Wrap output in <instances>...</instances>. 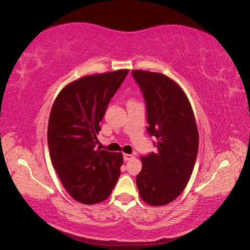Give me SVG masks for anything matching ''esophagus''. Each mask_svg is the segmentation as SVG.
I'll return each mask as SVG.
<instances>
[{
  "instance_id": "1",
  "label": "esophagus",
  "mask_w": 250,
  "mask_h": 250,
  "mask_svg": "<svg viewBox=\"0 0 250 250\" xmlns=\"http://www.w3.org/2000/svg\"><path fill=\"white\" fill-rule=\"evenodd\" d=\"M123 156H124V161L125 162L130 161V160H132V158H134V156L132 154H127V153H125Z\"/></svg>"
}]
</instances>
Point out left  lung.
Masks as SVG:
<instances>
[{"instance_id":"obj_1","label":"left lung","mask_w":250,"mask_h":250,"mask_svg":"<svg viewBox=\"0 0 250 250\" xmlns=\"http://www.w3.org/2000/svg\"><path fill=\"white\" fill-rule=\"evenodd\" d=\"M131 75L145 100L147 131L157 140L156 152L141 157L137 186L144 201L161 207L187 187L198 153V129L190 101L177 83L161 73L134 70Z\"/></svg>"}]
</instances>
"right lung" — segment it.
I'll list each match as a JSON object with an SVG mask.
<instances>
[{"instance_id": "right-lung-1", "label": "right lung", "mask_w": 250, "mask_h": 250, "mask_svg": "<svg viewBox=\"0 0 250 250\" xmlns=\"http://www.w3.org/2000/svg\"><path fill=\"white\" fill-rule=\"evenodd\" d=\"M129 70L82 77L62 89L48 124L51 162L72 197L83 204L106 199L116 186L122 153L96 148L100 123Z\"/></svg>"}]
</instances>
